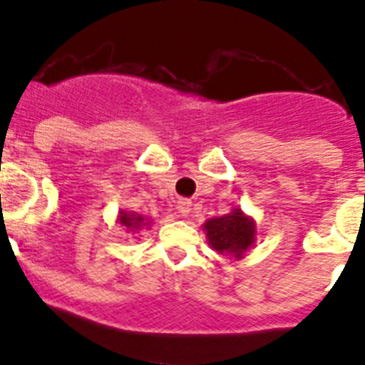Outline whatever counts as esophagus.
<instances>
[{
	"label": "esophagus",
	"instance_id": "esophagus-1",
	"mask_svg": "<svg viewBox=\"0 0 365 365\" xmlns=\"http://www.w3.org/2000/svg\"><path fill=\"white\" fill-rule=\"evenodd\" d=\"M177 212H179L182 217H188L190 212H192V202L186 199H180L179 202H177Z\"/></svg>",
	"mask_w": 365,
	"mask_h": 365
}]
</instances>
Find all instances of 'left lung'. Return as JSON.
<instances>
[{"label": "left lung", "mask_w": 365, "mask_h": 365, "mask_svg": "<svg viewBox=\"0 0 365 365\" xmlns=\"http://www.w3.org/2000/svg\"><path fill=\"white\" fill-rule=\"evenodd\" d=\"M206 240L215 252L233 260L244 259V255L255 246L257 222L240 208L220 217H212L202 224Z\"/></svg>", "instance_id": "8db88e82"}]
</instances>
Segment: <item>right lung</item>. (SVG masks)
Returning a JSON list of instances; mask_svg holds the SVG:
<instances>
[{
  "mask_svg": "<svg viewBox=\"0 0 365 365\" xmlns=\"http://www.w3.org/2000/svg\"><path fill=\"white\" fill-rule=\"evenodd\" d=\"M117 222L121 224L123 228H126V232L128 233H137L139 230H148L152 220L137 212L119 210V213H117Z\"/></svg>",
  "mask_w": 365,
  "mask_h": 365,
  "instance_id": "obj_1",
  "label": "right lung"
}]
</instances>
